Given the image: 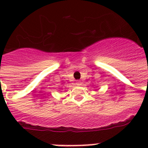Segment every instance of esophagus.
I'll return each instance as SVG.
<instances>
[{
    "label": "esophagus",
    "mask_w": 148,
    "mask_h": 148,
    "mask_svg": "<svg viewBox=\"0 0 148 148\" xmlns=\"http://www.w3.org/2000/svg\"><path fill=\"white\" fill-rule=\"evenodd\" d=\"M76 84H77V85H81V81H77Z\"/></svg>",
    "instance_id": "1"
}]
</instances>
